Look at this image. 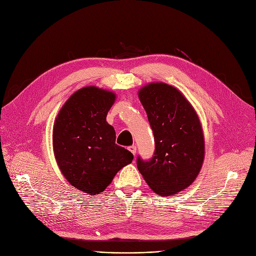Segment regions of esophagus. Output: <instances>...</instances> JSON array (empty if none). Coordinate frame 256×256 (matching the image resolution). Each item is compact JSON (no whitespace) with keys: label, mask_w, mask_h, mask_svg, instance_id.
I'll use <instances>...</instances> for the list:
<instances>
[{"label":"esophagus","mask_w":256,"mask_h":256,"mask_svg":"<svg viewBox=\"0 0 256 256\" xmlns=\"http://www.w3.org/2000/svg\"><path fill=\"white\" fill-rule=\"evenodd\" d=\"M128 150H130L134 156H136V152H137V147H136L135 145H132V146H130V147H128Z\"/></svg>","instance_id":"1"}]
</instances>
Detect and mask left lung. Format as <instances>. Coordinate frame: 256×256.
Instances as JSON below:
<instances>
[{"label": "left lung", "instance_id": "1", "mask_svg": "<svg viewBox=\"0 0 256 256\" xmlns=\"http://www.w3.org/2000/svg\"><path fill=\"white\" fill-rule=\"evenodd\" d=\"M138 96L156 150L148 160L138 156L137 167L158 196L178 194L192 184L204 160V136L198 115L180 91L165 83H150Z\"/></svg>", "mask_w": 256, "mask_h": 256}]
</instances>
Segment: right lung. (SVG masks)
Here are the masks:
<instances>
[{"mask_svg": "<svg viewBox=\"0 0 256 256\" xmlns=\"http://www.w3.org/2000/svg\"><path fill=\"white\" fill-rule=\"evenodd\" d=\"M115 100L112 91L84 87L66 100L54 124V154L63 176L89 195L104 192L134 158L115 143V130L106 120Z\"/></svg>", "mask_w": 256, "mask_h": 256, "instance_id": "right-lung-1", "label": "right lung"}]
</instances>
